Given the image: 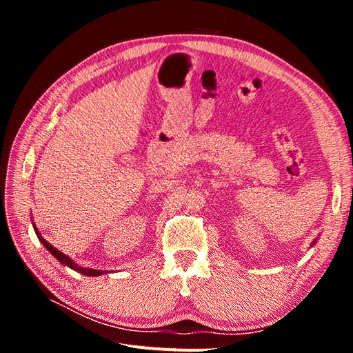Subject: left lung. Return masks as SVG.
I'll list each match as a JSON object with an SVG mask.
<instances>
[{
  "instance_id": "8db88e82",
  "label": "left lung",
  "mask_w": 353,
  "mask_h": 353,
  "mask_svg": "<svg viewBox=\"0 0 353 353\" xmlns=\"http://www.w3.org/2000/svg\"><path fill=\"white\" fill-rule=\"evenodd\" d=\"M314 244H315V241H314V243H312V245H314Z\"/></svg>"
}]
</instances>
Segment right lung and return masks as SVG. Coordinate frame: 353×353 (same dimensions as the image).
Here are the masks:
<instances>
[{
	"mask_svg": "<svg viewBox=\"0 0 353 353\" xmlns=\"http://www.w3.org/2000/svg\"><path fill=\"white\" fill-rule=\"evenodd\" d=\"M32 225H34V230H35V234L38 236V239H39V241L46 245V249L54 256V258L61 263V265H65V266H69L70 270H73V271H78V272H81V274H83V275H87V276H95V275H103V274H105L108 271H99V270H92V268H82L81 265H78L77 262L74 261H72L69 256H66L65 253L63 252H60V250H57L56 248H52V245L41 236V232L38 231V228H37V225L35 223H32Z\"/></svg>",
	"mask_w": 353,
	"mask_h": 353,
	"instance_id": "right-lung-1",
	"label": "right lung"
}]
</instances>
